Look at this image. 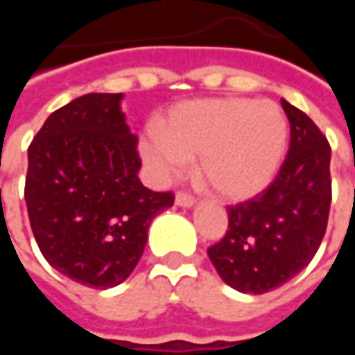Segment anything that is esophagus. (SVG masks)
<instances>
[{
	"label": "esophagus",
	"mask_w": 355,
	"mask_h": 355,
	"mask_svg": "<svg viewBox=\"0 0 355 355\" xmlns=\"http://www.w3.org/2000/svg\"><path fill=\"white\" fill-rule=\"evenodd\" d=\"M175 203H177L178 207H192L193 203H196V198L186 192H178L177 198H175Z\"/></svg>",
	"instance_id": "obj_1"
}]
</instances>
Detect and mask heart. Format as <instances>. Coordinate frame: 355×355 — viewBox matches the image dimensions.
<instances>
[{"mask_svg":"<svg viewBox=\"0 0 355 355\" xmlns=\"http://www.w3.org/2000/svg\"><path fill=\"white\" fill-rule=\"evenodd\" d=\"M287 119L272 101L201 98L167 112L159 131L140 137V154L159 180L198 155V175L224 200L262 192L282 163Z\"/></svg>","mask_w":355,"mask_h":355,"instance_id":"obj_1","label":"heart"}]
</instances>
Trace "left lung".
Listing matches in <instances>:
<instances>
[{
    "mask_svg": "<svg viewBox=\"0 0 355 355\" xmlns=\"http://www.w3.org/2000/svg\"><path fill=\"white\" fill-rule=\"evenodd\" d=\"M291 125L289 152L272 184L228 207V230L207 249L224 283L262 295L310 264L331 209V146L302 110L282 101Z\"/></svg>",
    "mask_w": 355,
    "mask_h": 355,
    "instance_id": "obj_1",
    "label": "left lung"
}]
</instances>
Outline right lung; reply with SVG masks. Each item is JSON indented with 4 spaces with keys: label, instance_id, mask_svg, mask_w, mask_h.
Masks as SVG:
<instances>
[{
    "label": "right lung",
    "instance_id": "1",
    "mask_svg": "<svg viewBox=\"0 0 355 355\" xmlns=\"http://www.w3.org/2000/svg\"><path fill=\"white\" fill-rule=\"evenodd\" d=\"M121 93H89L53 112L28 148L24 186L40 251L60 274L93 289L125 282L148 228L173 192L140 182L137 137Z\"/></svg>",
    "mask_w": 355,
    "mask_h": 355
}]
</instances>
